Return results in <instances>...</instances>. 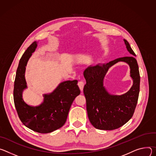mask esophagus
Wrapping results in <instances>:
<instances>
[{
	"label": "esophagus",
	"instance_id": "obj_1",
	"mask_svg": "<svg viewBox=\"0 0 156 156\" xmlns=\"http://www.w3.org/2000/svg\"><path fill=\"white\" fill-rule=\"evenodd\" d=\"M78 85H79V87L80 90L82 91V90H83V87H84V83H83V82L82 81V80H81V81H79V82H78Z\"/></svg>",
	"mask_w": 156,
	"mask_h": 156
}]
</instances>
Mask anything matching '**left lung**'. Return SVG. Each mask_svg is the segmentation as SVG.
<instances>
[{
    "label": "left lung",
    "mask_w": 156,
    "mask_h": 156,
    "mask_svg": "<svg viewBox=\"0 0 156 156\" xmlns=\"http://www.w3.org/2000/svg\"><path fill=\"white\" fill-rule=\"evenodd\" d=\"M131 56L119 58L107 64L89 66L83 72L86 84L83 94L86 107L91 124L97 129L113 130L124 125L133 116L140 93V76L139 67L134 56L136 55L129 43L124 40ZM126 62L130 67L132 87L121 96L110 94L103 86V79L108 69L116 63Z\"/></svg>",
    "instance_id": "left-lung-1"
}]
</instances>
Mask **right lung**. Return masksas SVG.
<instances>
[{
	"instance_id": "1",
	"label": "right lung",
	"mask_w": 156,
	"mask_h": 156,
	"mask_svg": "<svg viewBox=\"0 0 156 156\" xmlns=\"http://www.w3.org/2000/svg\"><path fill=\"white\" fill-rule=\"evenodd\" d=\"M34 41L22 56L14 82L13 100L16 110L22 123L29 129L40 133H48L61 128L66 122L72 103L80 93L77 80L62 82L49 94H44L43 102L38 106L28 105L22 98L27 88L25 77L28 59L35 51Z\"/></svg>"
}]
</instances>
